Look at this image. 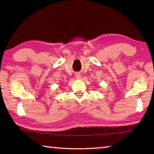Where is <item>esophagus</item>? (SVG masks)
Segmentation results:
<instances>
[{"label": "esophagus", "instance_id": "obj_1", "mask_svg": "<svg viewBox=\"0 0 154 154\" xmlns=\"http://www.w3.org/2000/svg\"><path fill=\"white\" fill-rule=\"evenodd\" d=\"M75 79H81V75L80 74V73H75Z\"/></svg>", "mask_w": 154, "mask_h": 154}]
</instances>
